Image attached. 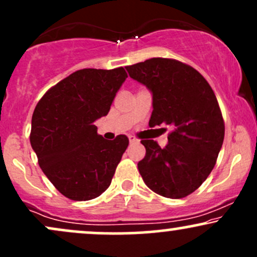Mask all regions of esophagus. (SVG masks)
Masks as SVG:
<instances>
[{
    "instance_id": "esophagus-1",
    "label": "esophagus",
    "mask_w": 257,
    "mask_h": 257,
    "mask_svg": "<svg viewBox=\"0 0 257 257\" xmlns=\"http://www.w3.org/2000/svg\"><path fill=\"white\" fill-rule=\"evenodd\" d=\"M138 139H135L134 137H132V135H129V143L131 144H137L138 143Z\"/></svg>"
}]
</instances>
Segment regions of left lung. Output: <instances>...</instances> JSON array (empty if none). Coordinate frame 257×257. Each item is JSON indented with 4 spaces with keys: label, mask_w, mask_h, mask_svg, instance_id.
Here are the masks:
<instances>
[{
    "label": "left lung",
    "mask_w": 257,
    "mask_h": 257,
    "mask_svg": "<svg viewBox=\"0 0 257 257\" xmlns=\"http://www.w3.org/2000/svg\"><path fill=\"white\" fill-rule=\"evenodd\" d=\"M125 69L152 93L150 126L172 128L163 149L141 140L146 149L138 163L141 178L157 194L184 198L205 181L222 147L225 123L216 96L197 70L174 59L152 58Z\"/></svg>",
    "instance_id": "obj_1"
}]
</instances>
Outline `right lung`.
<instances>
[{
    "label": "right lung",
    "mask_w": 257,
    "mask_h": 257,
    "mask_svg": "<svg viewBox=\"0 0 257 257\" xmlns=\"http://www.w3.org/2000/svg\"><path fill=\"white\" fill-rule=\"evenodd\" d=\"M126 77L123 67L78 70L52 87L35 108L31 146L42 172L67 198H96L111 184L129 140L125 135L106 140L94 122L108 113Z\"/></svg>",
    "instance_id": "add662e5"
}]
</instances>
